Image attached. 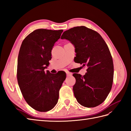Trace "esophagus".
<instances>
[{
  "label": "esophagus",
  "mask_w": 131,
  "mask_h": 131,
  "mask_svg": "<svg viewBox=\"0 0 131 131\" xmlns=\"http://www.w3.org/2000/svg\"><path fill=\"white\" fill-rule=\"evenodd\" d=\"M66 74L67 76H71V75H72V73H70V72H66Z\"/></svg>",
  "instance_id": "obj_1"
}]
</instances>
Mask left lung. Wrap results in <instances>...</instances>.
Wrapping results in <instances>:
<instances>
[{
    "mask_svg": "<svg viewBox=\"0 0 131 131\" xmlns=\"http://www.w3.org/2000/svg\"><path fill=\"white\" fill-rule=\"evenodd\" d=\"M66 39L74 46V62L88 67L84 75L74 73L73 90L78 103L87 107L99 105L112 89L114 66L106 42L96 31L85 26H77L63 32Z\"/></svg>",
    "mask_w": 131,
    "mask_h": 131,
    "instance_id": "1",
    "label": "left lung"
}]
</instances>
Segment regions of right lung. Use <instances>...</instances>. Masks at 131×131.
<instances>
[{"instance_id": "1", "label": "right lung", "mask_w": 131, "mask_h": 131, "mask_svg": "<svg viewBox=\"0 0 131 131\" xmlns=\"http://www.w3.org/2000/svg\"><path fill=\"white\" fill-rule=\"evenodd\" d=\"M63 30L37 29L22 41L17 63V80L26 102L39 112L56 105L66 73L45 71L51 59V50Z\"/></svg>"}]
</instances>
